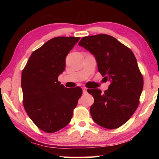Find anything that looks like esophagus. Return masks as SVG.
<instances>
[{
	"mask_svg": "<svg viewBox=\"0 0 159 159\" xmlns=\"http://www.w3.org/2000/svg\"><path fill=\"white\" fill-rule=\"evenodd\" d=\"M83 94L87 93V88H83Z\"/></svg>",
	"mask_w": 159,
	"mask_h": 159,
	"instance_id": "esophagus-1",
	"label": "esophagus"
}]
</instances>
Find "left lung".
<instances>
[{
	"mask_svg": "<svg viewBox=\"0 0 159 159\" xmlns=\"http://www.w3.org/2000/svg\"><path fill=\"white\" fill-rule=\"evenodd\" d=\"M94 55L98 71L110 80L109 89H88L94 98L90 114L97 124L107 129L120 127L139 104L143 76L133 52L114 37L100 34L83 37L79 43Z\"/></svg>",
	"mask_w": 159,
	"mask_h": 159,
	"instance_id": "obj_1",
	"label": "left lung"
}]
</instances>
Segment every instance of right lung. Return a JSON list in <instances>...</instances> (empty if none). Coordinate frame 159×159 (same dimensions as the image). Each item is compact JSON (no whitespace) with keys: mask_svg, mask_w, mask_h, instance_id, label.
<instances>
[{"mask_svg":"<svg viewBox=\"0 0 159 159\" xmlns=\"http://www.w3.org/2000/svg\"><path fill=\"white\" fill-rule=\"evenodd\" d=\"M80 37L59 36L32 52L21 73L23 105L35 125L55 133L71 121L82 88H66L58 81L65 58Z\"/></svg>","mask_w":159,"mask_h":159,"instance_id":"1","label":"right lung"}]
</instances>
